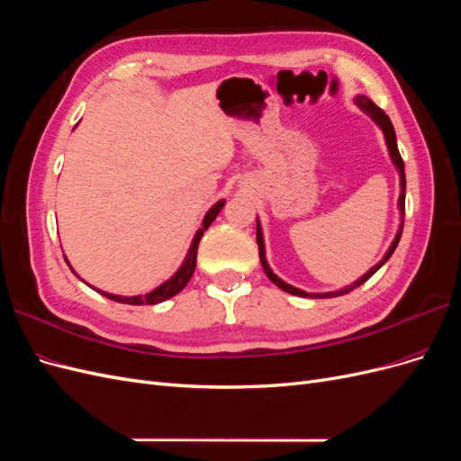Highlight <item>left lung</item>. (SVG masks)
<instances>
[{"label": "left lung", "instance_id": "8db88e82", "mask_svg": "<svg viewBox=\"0 0 461 461\" xmlns=\"http://www.w3.org/2000/svg\"><path fill=\"white\" fill-rule=\"evenodd\" d=\"M356 104L366 111V113L379 124V127L383 129V134H384V140H386V146H388V151H390V158H393V161H394V165H396V169H398V173H400V186H402V192H400V198H398V207H400V213H402V217H403V213H406V173H403V159H402V156H400V151H398V144H396V132H394V127H393V122H390V119H388V115L384 113V111L381 109V107H376L367 95H357L356 97ZM402 230H403V219H402V225H400V229H398V234H396V239H394V242H393V246L388 248V252H386V256L375 265V267H371L364 276L359 278V281H356L354 285H350V286H346V288H342V290H337V292H325V294H310V292H303V290H300V288H294V286H290V285H286L285 281H281V278H278L273 271H271V267H269V263H267V259H265V246H263V234H261V227H259V221H258V229H256V240H258V246H259V261H261V267H263V271H265V275H267L269 278H271V283H275L278 288L281 290H285V292H288V294H294V296H302V298H334V296H342V294H348V292H352L354 288H357V286H361L364 285L366 281H369V278L379 271L383 265L388 261V258L394 254V249H396V246H398V242H400V236H402Z\"/></svg>", "mask_w": 461, "mask_h": 461}]
</instances>
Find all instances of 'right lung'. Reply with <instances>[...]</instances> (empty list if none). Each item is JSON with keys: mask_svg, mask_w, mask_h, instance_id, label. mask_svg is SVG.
Listing matches in <instances>:
<instances>
[{"mask_svg": "<svg viewBox=\"0 0 461 461\" xmlns=\"http://www.w3.org/2000/svg\"><path fill=\"white\" fill-rule=\"evenodd\" d=\"M222 205H225V202L221 200V202H217V203L205 213L203 225H202V229L196 232V236H194V240H192V246H190V249H188V256H186L185 263L180 265V269L169 278V281L163 283V285L158 286L156 290L148 292V294H144V296H117V294H109V292H102V290H97V292H100L102 296H105V298H109V300L121 302V303H131V305H153V303H159V302H165V300H169V298L176 296L178 292L183 290V288L188 285L190 278H192L194 269H196L198 244H200V240H202L203 232L209 229V225H212V222L215 221V217L221 213ZM65 261H67V259H65Z\"/></svg>", "mask_w": 461, "mask_h": 461, "instance_id": "add662e5", "label": "right lung"}]
</instances>
